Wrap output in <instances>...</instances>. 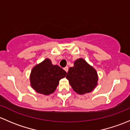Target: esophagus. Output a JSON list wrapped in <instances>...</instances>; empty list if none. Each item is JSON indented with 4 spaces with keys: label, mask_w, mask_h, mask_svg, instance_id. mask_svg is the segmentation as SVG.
I'll use <instances>...</instances> for the list:
<instances>
[{
    "label": "esophagus",
    "mask_w": 130,
    "mask_h": 130,
    "mask_svg": "<svg viewBox=\"0 0 130 130\" xmlns=\"http://www.w3.org/2000/svg\"><path fill=\"white\" fill-rule=\"evenodd\" d=\"M64 69L65 71L66 72V73H68V66H67V67H65V68H64Z\"/></svg>",
    "instance_id": "obj_1"
}]
</instances>
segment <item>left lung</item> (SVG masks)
Returning a JSON list of instances; mask_svg holds the SVG:
<instances>
[{"label":"left lung","mask_w":130,"mask_h":130,"mask_svg":"<svg viewBox=\"0 0 130 130\" xmlns=\"http://www.w3.org/2000/svg\"><path fill=\"white\" fill-rule=\"evenodd\" d=\"M66 78L73 90L79 94L92 91L98 80L96 71L82 58L74 61V66L69 69Z\"/></svg>","instance_id":"8db88e82"}]
</instances>
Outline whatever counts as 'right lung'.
<instances>
[{
	"instance_id": "add662e5",
	"label": "right lung",
	"mask_w": 130,
	"mask_h": 130,
	"mask_svg": "<svg viewBox=\"0 0 130 130\" xmlns=\"http://www.w3.org/2000/svg\"><path fill=\"white\" fill-rule=\"evenodd\" d=\"M66 72L57 65H53L49 59H45L32 69L30 75V86L37 93L49 95L56 90L61 79Z\"/></svg>"
}]
</instances>
